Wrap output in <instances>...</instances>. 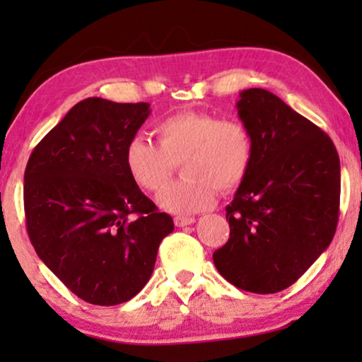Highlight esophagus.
Returning <instances> with one entry per match:
<instances>
[{
	"label": "esophagus",
	"instance_id": "obj_1",
	"mask_svg": "<svg viewBox=\"0 0 362 362\" xmlns=\"http://www.w3.org/2000/svg\"><path fill=\"white\" fill-rule=\"evenodd\" d=\"M194 222H196L194 217H186V216H176V217H175V224H176L177 227L191 226V224H194Z\"/></svg>",
	"mask_w": 362,
	"mask_h": 362
}]
</instances>
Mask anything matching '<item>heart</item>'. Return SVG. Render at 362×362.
Listing matches in <instances>:
<instances>
[{"label": "heart", "instance_id": "1", "mask_svg": "<svg viewBox=\"0 0 362 362\" xmlns=\"http://www.w3.org/2000/svg\"><path fill=\"white\" fill-rule=\"evenodd\" d=\"M156 143L133 138L125 150V166L133 182L158 194L182 161L181 182L163 192L160 206L175 214L207 209L216 191L234 192L254 161V136L245 123L222 120L204 112H177L153 128Z\"/></svg>", "mask_w": 362, "mask_h": 362}]
</instances>
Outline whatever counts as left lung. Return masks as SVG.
Here are the masks:
<instances>
[{
  "instance_id": "1",
  "label": "left lung",
  "mask_w": 362,
  "mask_h": 362,
  "mask_svg": "<svg viewBox=\"0 0 362 362\" xmlns=\"http://www.w3.org/2000/svg\"><path fill=\"white\" fill-rule=\"evenodd\" d=\"M254 161L226 207L230 235L212 254L237 288L276 293L328 249L339 217V156L331 138L265 88L240 92Z\"/></svg>"
}]
</instances>
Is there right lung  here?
Instances as JSON below:
<instances>
[{
    "label": "right lung",
    "mask_w": 362,
    "mask_h": 362,
    "mask_svg": "<svg viewBox=\"0 0 362 362\" xmlns=\"http://www.w3.org/2000/svg\"><path fill=\"white\" fill-rule=\"evenodd\" d=\"M150 112L146 102L86 98L37 143L24 171L34 250L87 303L132 300L150 280L161 240L175 230L125 166L127 145Z\"/></svg>",
    "instance_id": "1"
}]
</instances>
